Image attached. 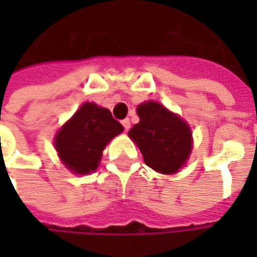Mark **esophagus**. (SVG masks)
I'll use <instances>...</instances> for the list:
<instances>
[{"instance_id":"esophagus-1","label":"esophagus","mask_w":257,"mask_h":257,"mask_svg":"<svg viewBox=\"0 0 257 257\" xmlns=\"http://www.w3.org/2000/svg\"><path fill=\"white\" fill-rule=\"evenodd\" d=\"M121 124H123L124 130H125V132H127V130L130 128V120H128V118H124L123 121H121Z\"/></svg>"}]
</instances>
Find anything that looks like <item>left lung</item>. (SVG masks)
Wrapping results in <instances>:
<instances>
[{
    "label": "left lung",
    "instance_id": "left-lung-1",
    "mask_svg": "<svg viewBox=\"0 0 257 257\" xmlns=\"http://www.w3.org/2000/svg\"><path fill=\"white\" fill-rule=\"evenodd\" d=\"M140 123L128 136L140 149L144 162L163 174L176 173L192 152V133L186 121L156 101L137 107Z\"/></svg>",
    "mask_w": 257,
    "mask_h": 257
}]
</instances>
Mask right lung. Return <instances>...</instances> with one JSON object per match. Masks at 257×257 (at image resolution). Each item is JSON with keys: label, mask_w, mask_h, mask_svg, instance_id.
I'll use <instances>...</instances> for the list:
<instances>
[{"label": "right lung", "mask_w": 257, "mask_h": 257, "mask_svg": "<svg viewBox=\"0 0 257 257\" xmlns=\"http://www.w3.org/2000/svg\"><path fill=\"white\" fill-rule=\"evenodd\" d=\"M123 132L110 110L84 103L55 136L61 162L77 174L94 172L107 143Z\"/></svg>", "instance_id": "right-lung-1"}]
</instances>
